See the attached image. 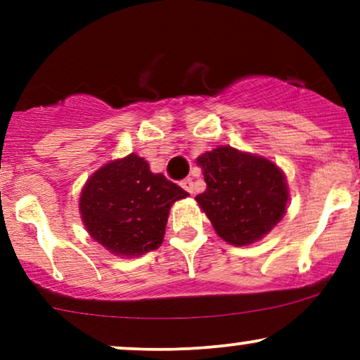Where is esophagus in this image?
<instances>
[{
    "instance_id": "obj_1",
    "label": "esophagus",
    "mask_w": 360,
    "mask_h": 360,
    "mask_svg": "<svg viewBox=\"0 0 360 360\" xmlns=\"http://www.w3.org/2000/svg\"><path fill=\"white\" fill-rule=\"evenodd\" d=\"M181 186H183V189H186V191H188V193H193L194 184H193L191 177H186V179L181 181Z\"/></svg>"
}]
</instances>
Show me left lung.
I'll use <instances>...</instances> for the list:
<instances>
[{"label":"left lung","mask_w":360,"mask_h":360,"mask_svg":"<svg viewBox=\"0 0 360 360\" xmlns=\"http://www.w3.org/2000/svg\"><path fill=\"white\" fill-rule=\"evenodd\" d=\"M196 162L206 183L196 201L225 242L237 247L257 242L286 213V177L271 160L221 146Z\"/></svg>","instance_id":"obj_1"}]
</instances>
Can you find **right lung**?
<instances>
[{"label":"right lung","mask_w":360,"mask_h":360,"mask_svg":"<svg viewBox=\"0 0 360 360\" xmlns=\"http://www.w3.org/2000/svg\"><path fill=\"white\" fill-rule=\"evenodd\" d=\"M189 196L166 176L154 174L143 157L130 154L98 169L79 198L82 223L111 254L139 257L159 249L169 210Z\"/></svg>","instance_id":"right-lung-1"}]
</instances>
